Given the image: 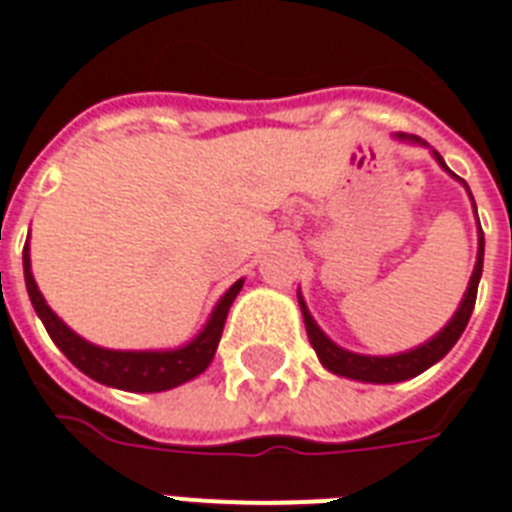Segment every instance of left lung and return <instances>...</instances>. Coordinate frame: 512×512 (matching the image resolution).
<instances>
[{
    "mask_svg": "<svg viewBox=\"0 0 512 512\" xmlns=\"http://www.w3.org/2000/svg\"><path fill=\"white\" fill-rule=\"evenodd\" d=\"M400 139H413L419 142L416 136H400ZM435 158L440 161L443 169H448L443 158L435 152ZM483 271V233H481V247H478V263H475L473 279H470V287L464 292V300L459 311L454 314V319L443 327V333H438L432 341H427L424 346L413 351H405V354H397V357H365V354H354V351H346L341 346H335L330 338H327L322 330L317 327V322L308 314L306 303L300 300V308H303V322H306L308 341L317 351L319 362L325 365L330 373H338V376L357 378V381H370V384H395V381H405V378H413L424 373L427 368H432L435 362L443 360L448 351L454 349V343L459 341V335L464 333V327L473 317L475 298H478V282H481Z\"/></svg>",
    "mask_w": 512,
    "mask_h": 512,
    "instance_id": "obj_1",
    "label": "left lung"
}]
</instances>
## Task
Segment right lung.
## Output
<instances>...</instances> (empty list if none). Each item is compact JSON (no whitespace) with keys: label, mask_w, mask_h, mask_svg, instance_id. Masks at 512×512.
I'll use <instances>...</instances> for the list:
<instances>
[{"label":"right lung","mask_w":512,"mask_h":512,"mask_svg":"<svg viewBox=\"0 0 512 512\" xmlns=\"http://www.w3.org/2000/svg\"><path fill=\"white\" fill-rule=\"evenodd\" d=\"M23 276H26V290H29L31 306L42 319V325L48 330L58 349L64 351L66 360L72 362L74 368H80L85 376H91L99 384L115 386V389H126V392H166L174 386L185 384L198 373L209 368L214 357V349L222 338V327L228 319L230 303L236 300L244 282H236L230 287L222 300L214 308L209 325L204 333L198 335L193 343H187L182 349L174 351H109L99 349L93 343L83 341L80 335L72 333L61 319L50 311V306L37 290V282L31 276L29 263V244L23 247Z\"/></svg>","instance_id":"1"}]
</instances>
